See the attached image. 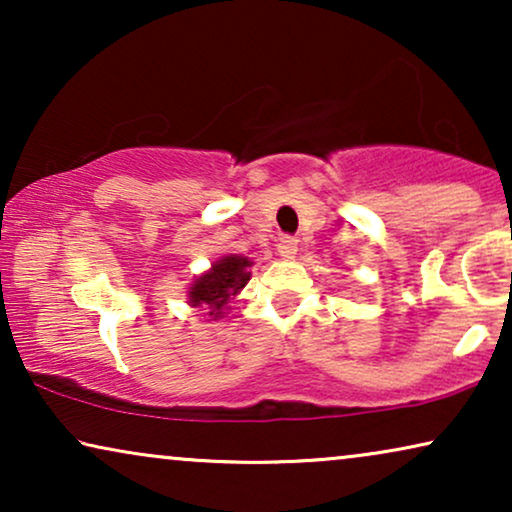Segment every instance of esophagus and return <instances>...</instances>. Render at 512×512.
I'll return each mask as SVG.
<instances>
[{
	"label": "esophagus",
	"instance_id": "esophagus-1",
	"mask_svg": "<svg viewBox=\"0 0 512 512\" xmlns=\"http://www.w3.org/2000/svg\"><path fill=\"white\" fill-rule=\"evenodd\" d=\"M277 251H279V256L289 261V258L296 256L298 240H296V237H282V240H279V244H277Z\"/></svg>",
	"mask_w": 512,
	"mask_h": 512
}]
</instances>
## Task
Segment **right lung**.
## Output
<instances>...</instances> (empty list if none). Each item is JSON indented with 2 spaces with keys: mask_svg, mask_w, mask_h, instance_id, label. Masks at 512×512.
Returning a JSON list of instances; mask_svg holds the SVG:
<instances>
[{
  "mask_svg": "<svg viewBox=\"0 0 512 512\" xmlns=\"http://www.w3.org/2000/svg\"><path fill=\"white\" fill-rule=\"evenodd\" d=\"M251 265H254V261L247 256H221L219 261L212 263V268L195 277L193 284L188 286V305L200 307L209 321L221 319L226 310H230V300L240 296V291L249 284Z\"/></svg>",
  "mask_w": 512,
  "mask_h": 512,
  "instance_id": "obj_1",
  "label": "right lung"
}]
</instances>
